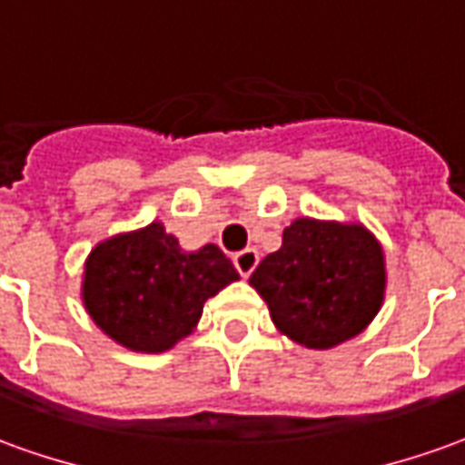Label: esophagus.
<instances>
[{
  "instance_id": "1",
  "label": "esophagus",
  "mask_w": 465,
  "mask_h": 465,
  "mask_svg": "<svg viewBox=\"0 0 465 465\" xmlns=\"http://www.w3.org/2000/svg\"><path fill=\"white\" fill-rule=\"evenodd\" d=\"M233 264H236V270H239V274H244V277H249V274L254 272V267L259 264V252L257 249H242V252H236L233 254Z\"/></svg>"
}]
</instances>
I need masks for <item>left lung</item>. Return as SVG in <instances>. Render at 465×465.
<instances>
[{"label": "left lung", "mask_w": 465, "mask_h": 465, "mask_svg": "<svg viewBox=\"0 0 465 465\" xmlns=\"http://www.w3.org/2000/svg\"><path fill=\"white\" fill-rule=\"evenodd\" d=\"M384 252L361 223L298 219L249 277L274 325L305 349H333L374 321Z\"/></svg>", "instance_id": "1"}]
</instances>
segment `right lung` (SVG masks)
Here are the masks:
<instances>
[{
  "mask_svg": "<svg viewBox=\"0 0 465 465\" xmlns=\"http://www.w3.org/2000/svg\"><path fill=\"white\" fill-rule=\"evenodd\" d=\"M239 280L216 244L183 252L163 223L101 242L86 259L84 302L101 331L132 351L160 353L188 336L203 302Z\"/></svg>",
  "mask_w": 465,
  "mask_h": 465,
  "instance_id": "right-lung-1",
  "label": "right lung"
}]
</instances>
